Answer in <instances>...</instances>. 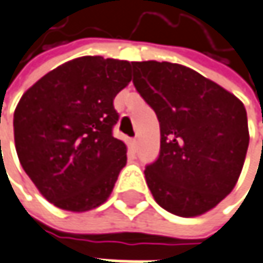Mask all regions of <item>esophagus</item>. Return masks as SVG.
<instances>
[{
  "label": "esophagus",
  "mask_w": 263,
  "mask_h": 263,
  "mask_svg": "<svg viewBox=\"0 0 263 263\" xmlns=\"http://www.w3.org/2000/svg\"><path fill=\"white\" fill-rule=\"evenodd\" d=\"M129 147H131L132 150L135 152V150L138 148V140H137V138H132V140H129Z\"/></svg>",
  "instance_id": "esophagus-1"
}]
</instances>
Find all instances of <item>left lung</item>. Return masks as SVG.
Here are the masks:
<instances>
[{
	"label": "left lung",
	"instance_id": "8db88e82",
	"mask_svg": "<svg viewBox=\"0 0 263 263\" xmlns=\"http://www.w3.org/2000/svg\"><path fill=\"white\" fill-rule=\"evenodd\" d=\"M134 85L155 110L161 153L144 171L155 201L180 217L213 210L238 181L249 147L241 101L180 64L132 62Z\"/></svg>",
	"mask_w": 263,
	"mask_h": 263
}]
</instances>
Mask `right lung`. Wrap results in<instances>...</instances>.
<instances>
[{"instance_id":"1","label":"right lung","mask_w":263,"mask_h":263,"mask_svg":"<svg viewBox=\"0 0 263 263\" xmlns=\"http://www.w3.org/2000/svg\"><path fill=\"white\" fill-rule=\"evenodd\" d=\"M132 64L82 56L31 86L14 110L19 162L54 207L83 213L104 204L126 165V144L113 137V101L129 85Z\"/></svg>"}]
</instances>
